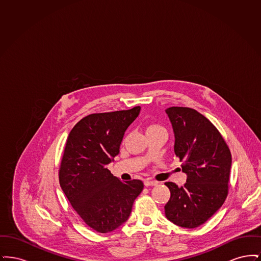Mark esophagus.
Returning <instances> with one entry per match:
<instances>
[{
  "label": "esophagus",
  "mask_w": 261,
  "mask_h": 261,
  "mask_svg": "<svg viewBox=\"0 0 261 261\" xmlns=\"http://www.w3.org/2000/svg\"><path fill=\"white\" fill-rule=\"evenodd\" d=\"M144 184H145V186L146 187L156 186V185H158V182L152 181V180H145Z\"/></svg>",
  "instance_id": "1"
}]
</instances>
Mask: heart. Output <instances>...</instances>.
Returning <instances> with one entry per match:
<instances>
[{
	"mask_svg": "<svg viewBox=\"0 0 261 261\" xmlns=\"http://www.w3.org/2000/svg\"><path fill=\"white\" fill-rule=\"evenodd\" d=\"M149 133H165L166 134V131L162 125L151 123L147 127V134Z\"/></svg>",
	"mask_w": 261,
	"mask_h": 261,
	"instance_id": "heart-1",
	"label": "heart"
}]
</instances>
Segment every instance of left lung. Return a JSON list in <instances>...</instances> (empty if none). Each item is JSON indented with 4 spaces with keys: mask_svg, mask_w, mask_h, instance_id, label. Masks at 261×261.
Instances as JSON below:
<instances>
[{
    "mask_svg": "<svg viewBox=\"0 0 261 261\" xmlns=\"http://www.w3.org/2000/svg\"><path fill=\"white\" fill-rule=\"evenodd\" d=\"M165 112L173 128L174 152L187 174L183 187L165 183L171 194L164 206L165 216L180 227L197 228L227 198L231 152L216 127L199 112L183 107H171Z\"/></svg>",
    "mask_w": 261,
    "mask_h": 261,
    "instance_id": "8db88e82",
    "label": "left lung"
}]
</instances>
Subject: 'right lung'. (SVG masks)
Returning a JSON list of instances; mask_svg holds the SVG:
<instances>
[{
  "instance_id": "1",
  "label": "right lung",
  "mask_w": 261,
  "mask_h": 261,
  "mask_svg": "<svg viewBox=\"0 0 261 261\" xmlns=\"http://www.w3.org/2000/svg\"><path fill=\"white\" fill-rule=\"evenodd\" d=\"M141 108L93 113L67 137L60 167V184L79 217L99 233H110L127 221L143 191L141 180L121 182L107 165L119 153L126 129Z\"/></svg>"
}]
</instances>
